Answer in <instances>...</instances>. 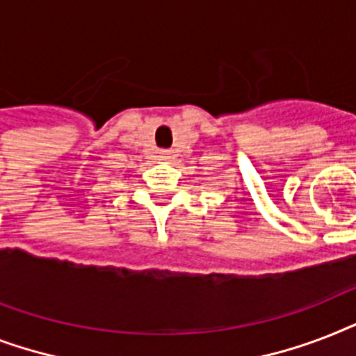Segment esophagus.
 <instances>
[{
  "label": "esophagus",
  "mask_w": 356,
  "mask_h": 356,
  "mask_svg": "<svg viewBox=\"0 0 356 356\" xmlns=\"http://www.w3.org/2000/svg\"><path fill=\"white\" fill-rule=\"evenodd\" d=\"M161 159H164V161H168V159H172V151L162 149L161 151Z\"/></svg>",
  "instance_id": "esophagus-1"
}]
</instances>
